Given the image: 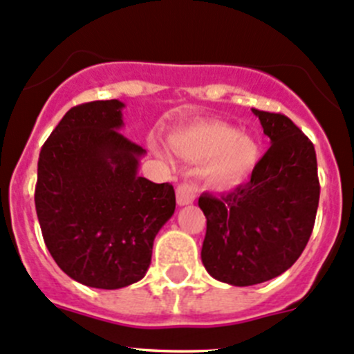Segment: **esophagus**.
I'll list each match as a JSON object with an SVG mask.
<instances>
[{"label":"esophagus","instance_id":"34e87169","mask_svg":"<svg viewBox=\"0 0 354 354\" xmlns=\"http://www.w3.org/2000/svg\"><path fill=\"white\" fill-rule=\"evenodd\" d=\"M195 193L196 189L189 187V185H180V187L176 188L178 205L185 207V205H189V203H193V200H195Z\"/></svg>","mask_w":354,"mask_h":354}]
</instances>
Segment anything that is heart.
<instances>
[{"label":"heart","instance_id":"obj_1","mask_svg":"<svg viewBox=\"0 0 354 354\" xmlns=\"http://www.w3.org/2000/svg\"><path fill=\"white\" fill-rule=\"evenodd\" d=\"M169 146L189 162H202V178L215 188H230L243 183L252 173L261 156V146L254 133L236 130L221 120H207L169 136ZM152 151L165 162L169 152L158 142Z\"/></svg>","mask_w":354,"mask_h":354}]
</instances>
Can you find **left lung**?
<instances>
[{
    "instance_id": "left-lung-1",
    "label": "left lung",
    "mask_w": 354,
    "mask_h": 354,
    "mask_svg": "<svg viewBox=\"0 0 354 354\" xmlns=\"http://www.w3.org/2000/svg\"><path fill=\"white\" fill-rule=\"evenodd\" d=\"M271 147L251 180L221 196L203 193L207 217L202 263L212 278L234 286L263 283L300 258L319 207L314 144L281 113L252 110Z\"/></svg>"
}]
</instances>
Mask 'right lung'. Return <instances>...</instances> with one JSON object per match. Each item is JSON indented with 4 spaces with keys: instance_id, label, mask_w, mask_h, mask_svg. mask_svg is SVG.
Segmentation results:
<instances>
[{
    "instance_id": "1",
    "label": "right lung",
    "mask_w": 354,
    "mask_h": 354,
    "mask_svg": "<svg viewBox=\"0 0 354 354\" xmlns=\"http://www.w3.org/2000/svg\"><path fill=\"white\" fill-rule=\"evenodd\" d=\"M118 100L71 109L39 156L35 208L44 241L68 277L91 288L137 283L173 217L169 183L139 176L142 147L120 133Z\"/></svg>"
}]
</instances>
